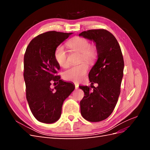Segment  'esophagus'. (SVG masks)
I'll return each instance as SVG.
<instances>
[{
  "mask_svg": "<svg viewBox=\"0 0 150 150\" xmlns=\"http://www.w3.org/2000/svg\"><path fill=\"white\" fill-rule=\"evenodd\" d=\"M75 88H76V89H78L79 88V84H75Z\"/></svg>",
  "mask_w": 150,
  "mask_h": 150,
  "instance_id": "34e87169",
  "label": "esophagus"
}]
</instances>
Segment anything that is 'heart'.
<instances>
[{
	"label": "heart",
	"instance_id": "1",
	"mask_svg": "<svg viewBox=\"0 0 150 150\" xmlns=\"http://www.w3.org/2000/svg\"><path fill=\"white\" fill-rule=\"evenodd\" d=\"M67 46L74 51L81 53L80 61L91 62L97 55V48L90 45L89 40L81 37H75L67 43ZM54 58L57 64L62 67L68 66L67 55L64 47L58 46L54 52ZM88 66L86 62L72 66L63 73V78L66 81L78 83L87 73Z\"/></svg>",
	"mask_w": 150,
	"mask_h": 150
}]
</instances>
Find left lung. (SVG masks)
Returning <instances> with one entry per match:
<instances>
[{"label": "left lung", "mask_w": 150, "mask_h": 150, "mask_svg": "<svg viewBox=\"0 0 150 150\" xmlns=\"http://www.w3.org/2000/svg\"><path fill=\"white\" fill-rule=\"evenodd\" d=\"M79 36L93 40L97 48L98 60L91 69L89 79L97 87L81 86L85 96L80 101L81 113L85 120L98 122L111 115L120 94L123 76L124 60L116 39L105 29L84 31Z\"/></svg>", "instance_id": "1"}]
</instances>
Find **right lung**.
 <instances>
[{"label":"right lung","instance_id":"right-lung-1","mask_svg":"<svg viewBox=\"0 0 150 150\" xmlns=\"http://www.w3.org/2000/svg\"><path fill=\"white\" fill-rule=\"evenodd\" d=\"M72 34L49 31L40 34L30 42L24 54L26 98L34 116L44 123L60 118L63 103L75 88L56 75L60 66L54 58L56 48ZM57 81L55 90L51 89V83Z\"/></svg>","mask_w":150,"mask_h":150}]
</instances>
